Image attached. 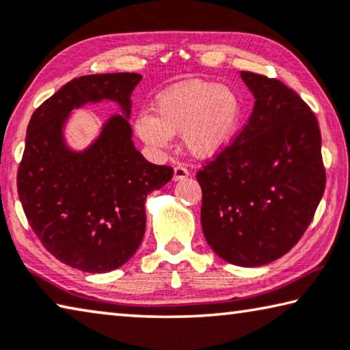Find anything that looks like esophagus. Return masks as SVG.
Instances as JSON below:
<instances>
[{
	"label": "esophagus",
	"instance_id": "obj_1",
	"mask_svg": "<svg viewBox=\"0 0 350 350\" xmlns=\"http://www.w3.org/2000/svg\"><path fill=\"white\" fill-rule=\"evenodd\" d=\"M189 176V170H187L185 165L178 164L176 167L174 169V180L178 181V180H183V178H187Z\"/></svg>",
	"mask_w": 350,
	"mask_h": 350
}]
</instances>
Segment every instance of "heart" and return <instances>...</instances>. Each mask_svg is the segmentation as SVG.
<instances>
[{
	"instance_id": "b5f03b06",
	"label": "heart",
	"mask_w": 350,
	"mask_h": 350,
	"mask_svg": "<svg viewBox=\"0 0 350 350\" xmlns=\"http://www.w3.org/2000/svg\"><path fill=\"white\" fill-rule=\"evenodd\" d=\"M154 116L144 112L136 131L153 147H167L172 134L181 133L192 157L208 159L227 150L243 125V103L233 89L205 79H191L161 94Z\"/></svg>"
}]
</instances>
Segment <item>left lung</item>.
<instances>
[{
    "instance_id": "8db88e82",
    "label": "left lung",
    "mask_w": 350,
    "mask_h": 350,
    "mask_svg": "<svg viewBox=\"0 0 350 350\" xmlns=\"http://www.w3.org/2000/svg\"><path fill=\"white\" fill-rule=\"evenodd\" d=\"M255 96L227 150L197 172L202 228L227 262L255 267L288 254L314 217L325 189L314 112L275 78L241 72Z\"/></svg>"
}]
</instances>
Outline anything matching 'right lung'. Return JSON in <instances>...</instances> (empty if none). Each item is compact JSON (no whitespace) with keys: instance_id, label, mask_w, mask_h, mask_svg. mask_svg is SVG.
Segmentation results:
<instances>
[{"instance_id":"add662e5","label":"right lung","mask_w":350,"mask_h":350,"mask_svg":"<svg viewBox=\"0 0 350 350\" xmlns=\"http://www.w3.org/2000/svg\"><path fill=\"white\" fill-rule=\"evenodd\" d=\"M142 75H85L62 85L32 114L17 172L18 197L37 238L64 265L109 272L130 260L145 233V198L174 176L134 148L130 96ZM117 100L115 116L81 154L66 148L62 126L89 100Z\"/></svg>"}]
</instances>
